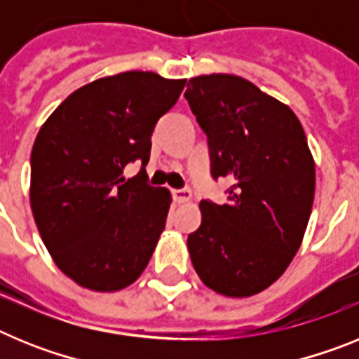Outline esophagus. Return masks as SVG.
I'll return each mask as SVG.
<instances>
[{
	"mask_svg": "<svg viewBox=\"0 0 359 359\" xmlns=\"http://www.w3.org/2000/svg\"><path fill=\"white\" fill-rule=\"evenodd\" d=\"M172 198L176 203H189L190 199H192V190L190 189L172 190Z\"/></svg>",
	"mask_w": 359,
	"mask_h": 359,
	"instance_id": "esophagus-1",
	"label": "esophagus"
}]
</instances>
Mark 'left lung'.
Segmentation results:
<instances>
[{
  "mask_svg": "<svg viewBox=\"0 0 359 359\" xmlns=\"http://www.w3.org/2000/svg\"><path fill=\"white\" fill-rule=\"evenodd\" d=\"M185 98L208 136L214 177H230L228 203H199L187 239L207 287L246 298L269 287L302 244L315 199V160L290 106L237 75L192 77Z\"/></svg>",
  "mask_w": 359,
  "mask_h": 359,
  "instance_id": "8db88e82",
  "label": "left lung"
}]
</instances>
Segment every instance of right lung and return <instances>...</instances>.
<instances>
[{
  "mask_svg": "<svg viewBox=\"0 0 359 359\" xmlns=\"http://www.w3.org/2000/svg\"><path fill=\"white\" fill-rule=\"evenodd\" d=\"M185 79L123 72L66 97L30 156V207L57 268L91 291L131 286L147 268L172 196L145 183L151 135ZM142 160L131 180L125 165Z\"/></svg>",
  "mask_w": 359,
  "mask_h": 359,
  "instance_id": "add662e5",
  "label": "right lung"
}]
</instances>
